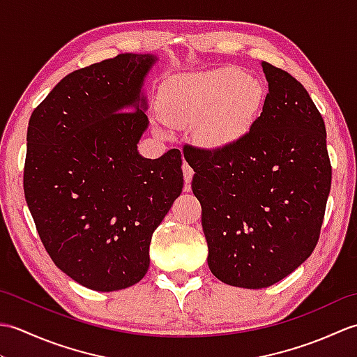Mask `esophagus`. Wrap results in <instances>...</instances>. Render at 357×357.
I'll list each match as a JSON object with an SVG mask.
<instances>
[{
	"mask_svg": "<svg viewBox=\"0 0 357 357\" xmlns=\"http://www.w3.org/2000/svg\"><path fill=\"white\" fill-rule=\"evenodd\" d=\"M183 173H184V181H185V184L188 185L192 183V178H193V169L190 165H188L187 162H184V165H183Z\"/></svg>",
	"mask_w": 357,
	"mask_h": 357,
	"instance_id": "obj_1",
	"label": "esophagus"
}]
</instances>
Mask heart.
<instances>
[{
    "instance_id": "b5f03b06",
    "label": "heart",
    "mask_w": 357,
    "mask_h": 357,
    "mask_svg": "<svg viewBox=\"0 0 357 357\" xmlns=\"http://www.w3.org/2000/svg\"><path fill=\"white\" fill-rule=\"evenodd\" d=\"M265 96L262 82L238 67L179 75L161 89L159 116L169 126L198 123L199 142L210 149H227L252 130Z\"/></svg>"
}]
</instances>
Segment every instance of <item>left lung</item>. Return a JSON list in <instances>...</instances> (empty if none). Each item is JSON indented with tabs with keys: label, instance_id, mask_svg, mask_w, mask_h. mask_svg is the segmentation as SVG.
<instances>
[{
	"label": "left lung",
	"instance_id": "1",
	"mask_svg": "<svg viewBox=\"0 0 357 357\" xmlns=\"http://www.w3.org/2000/svg\"><path fill=\"white\" fill-rule=\"evenodd\" d=\"M261 66L268 93L245 138L227 149H184L208 268L224 284L253 290L282 280L313 253L331 187L319 110L290 73Z\"/></svg>",
	"mask_w": 357,
	"mask_h": 357
}]
</instances>
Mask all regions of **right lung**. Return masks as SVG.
<instances>
[{"mask_svg": "<svg viewBox=\"0 0 357 357\" xmlns=\"http://www.w3.org/2000/svg\"><path fill=\"white\" fill-rule=\"evenodd\" d=\"M153 53L75 70L33 110L24 196L52 261L96 291L132 287L150 265L151 234L183 192V158L139 155L149 127L144 79Z\"/></svg>", "mask_w": 357, "mask_h": 357, "instance_id": "obj_1", "label": "right lung"}]
</instances>
